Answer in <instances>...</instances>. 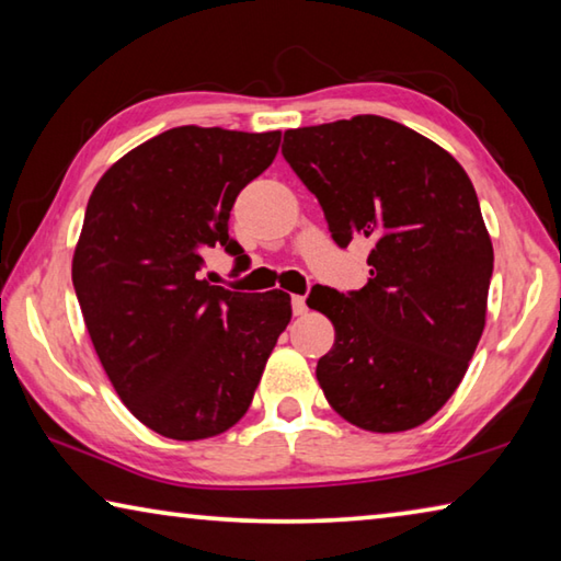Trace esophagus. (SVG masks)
Here are the masks:
<instances>
[{"instance_id":"esophagus-1","label":"esophagus","mask_w":561,"mask_h":561,"mask_svg":"<svg viewBox=\"0 0 561 561\" xmlns=\"http://www.w3.org/2000/svg\"><path fill=\"white\" fill-rule=\"evenodd\" d=\"M291 311H294V314H297V317L307 314V299L299 297V294H297V297H291Z\"/></svg>"}]
</instances>
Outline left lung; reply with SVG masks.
<instances>
[{"mask_svg": "<svg viewBox=\"0 0 561 561\" xmlns=\"http://www.w3.org/2000/svg\"><path fill=\"white\" fill-rule=\"evenodd\" d=\"M282 156L339 247L371 242L364 289L307 299L336 329L319 386L358 428H415L460 386L485 329L492 242L470 178L433 140L381 116L287 130Z\"/></svg>", "mask_w": 561, "mask_h": 561, "instance_id": "obj_1", "label": "left lung"}]
</instances>
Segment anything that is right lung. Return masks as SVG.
<instances>
[{"mask_svg":"<svg viewBox=\"0 0 561 561\" xmlns=\"http://www.w3.org/2000/svg\"><path fill=\"white\" fill-rule=\"evenodd\" d=\"M279 130L180 126L106 170L89 197L71 279L93 348L128 411L173 440L240 421L291 319L289 294L230 291L203 279L225 247L240 190L272 165Z\"/></svg>","mask_w":561,"mask_h":561,"instance_id":"obj_1","label":"right lung"}]
</instances>
